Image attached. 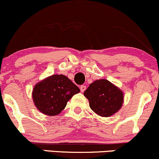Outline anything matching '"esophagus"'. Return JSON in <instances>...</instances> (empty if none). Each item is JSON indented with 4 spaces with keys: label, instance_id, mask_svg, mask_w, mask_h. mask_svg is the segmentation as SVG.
Instances as JSON below:
<instances>
[{
    "label": "esophagus",
    "instance_id": "esophagus-1",
    "mask_svg": "<svg viewBox=\"0 0 159 159\" xmlns=\"http://www.w3.org/2000/svg\"><path fill=\"white\" fill-rule=\"evenodd\" d=\"M80 90H81V91L83 93V92L86 90V86H84V85H81V86L80 87Z\"/></svg>",
    "mask_w": 159,
    "mask_h": 159
}]
</instances>
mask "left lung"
Returning a JSON list of instances; mask_svg holds the SVG:
<instances>
[{
  "mask_svg": "<svg viewBox=\"0 0 159 159\" xmlns=\"http://www.w3.org/2000/svg\"><path fill=\"white\" fill-rule=\"evenodd\" d=\"M84 95L88 99L90 109L100 116H112L123 104L121 90L106 79L97 80L90 84Z\"/></svg>",
  "mask_w": 159,
  "mask_h": 159,
  "instance_id": "obj_1",
  "label": "left lung"
}]
</instances>
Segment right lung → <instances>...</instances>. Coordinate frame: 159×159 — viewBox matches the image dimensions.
I'll use <instances>...</instances> for the list:
<instances>
[{"instance_id":"1","label":"right lung","mask_w":159,"mask_h":159,"mask_svg":"<svg viewBox=\"0 0 159 159\" xmlns=\"http://www.w3.org/2000/svg\"><path fill=\"white\" fill-rule=\"evenodd\" d=\"M80 89L63 75H53L34 86L33 101L40 111L50 116H57L64 109L72 96Z\"/></svg>"}]
</instances>
